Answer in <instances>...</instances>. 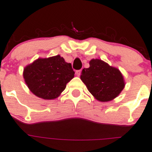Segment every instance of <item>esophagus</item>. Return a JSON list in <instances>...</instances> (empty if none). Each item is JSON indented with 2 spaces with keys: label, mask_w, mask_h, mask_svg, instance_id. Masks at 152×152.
<instances>
[{
  "label": "esophagus",
  "mask_w": 152,
  "mask_h": 152,
  "mask_svg": "<svg viewBox=\"0 0 152 152\" xmlns=\"http://www.w3.org/2000/svg\"><path fill=\"white\" fill-rule=\"evenodd\" d=\"M80 73H81V69H80V70H77L75 72V74L77 75V76L80 75Z\"/></svg>",
  "instance_id": "34e87169"
}]
</instances>
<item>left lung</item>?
I'll return each mask as SVG.
<instances>
[{
    "label": "left lung",
    "mask_w": 152,
    "mask_h": 152,
    "mask_svg": "<svg viewBox=\"0 0 152 152\" xmlns=\"http://www.w3.org/2000/svg\"><path fill=\"white\" fill-rule=\"evenodd\" d=\"M80 78L90 93L102 102L116 98L125 86L121 72L98 59H92L90 67L82 70Z\"/></svg>",
    "instance_id": "left-lung-1"
}]
</instances>
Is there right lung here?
<instances>
[{
	"instance_id": "1",
	"label": "right lung",
	"mask_w": 152,
	"mask_h": 152,
	"mask_svg": "<svg viewBox=\"0 0 152 152\" xmlns=\"http://www.w3.org/2000/svg\"><path fill=\"white\" fill-rule=\"evenodd\" d=\"M74 75L72 64L59 55L38 59L23 70L28 88L35 95L45 100L57 98Z\"/></svg>"
}]
</instances>
